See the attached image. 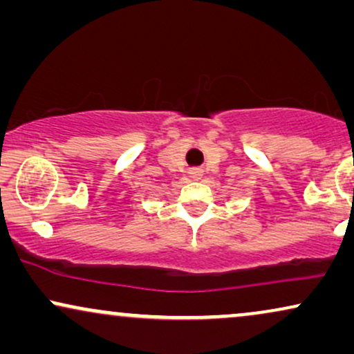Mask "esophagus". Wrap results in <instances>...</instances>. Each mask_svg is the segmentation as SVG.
Returning a JSON list of instances; mask_svg holds the SVG:
<instances>
[{"label": "esophagus", "mask_w": 354, "mask_h": 354, "mask_svg": "<svg viewBox=\"0 0 354 354\" xmlns=\"http://www.w3.org/2000/svg\"><path fill=\"white\" fill-rule=\"evenodd\" d=\"M189 176L196 181L201 180V178H203V169H201V168H191L189 169Z\"/></svg>", "instance_id": "obj_1"}]
</instances>
